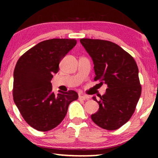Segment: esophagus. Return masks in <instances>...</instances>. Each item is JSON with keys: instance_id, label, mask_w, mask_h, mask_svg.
<instances>
[{"instance_id": "34e87169", "label": "esophagus", "mask_w": 158, "mask_h": 158, "mask_svg": "<svg viewBox=\"0 0 158 158\" xmlns=\"http://www.w3.org/2000/svg\"><path fill=\"white\" fill-rule=\"evenodd\" d=\"M88 98H89V97L85 96V95H80L79 96V99H81V100H87Z\"/></svg>"}]
</instances>
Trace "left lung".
Listing matches in <instances>:
<instances>
[{"label": "left lung", "instance_id": "obj_1", "mask_svg": "<svg viewBox=\"0 0 158 158\" xmlns=\"http://www.w3.org/2000/svg\"><path fill=\"white\" fill-rule=\"evenodd\" d=\"M80 42L94 62V80L108 86L99 101L93 97L99 104L98 111L91 115L93 122L104 129L115 130L129 120L141 95L137 63L115 43L90 39Z\"/></svg>", "mask_w": 158, "mask_h": 158}]
</instances>
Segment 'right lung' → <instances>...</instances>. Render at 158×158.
<instances>
[{"mask_svg": "<svg viewBox=\"0 0 158 158\" xmlns=\"http://www.w3.org/2000/svg\"><path fill=\"white\" fill-rule=\"evenodd\" d=\"M76 40L52 39L38 43L19 58L14 72V101L24 120L34 129L47 131L59 125L68 106L77 100L74 90L55 94L51 81L62 58Z\"/></svg>", "mask_w": 158, "mask_h": 158, "instance_id": "right-lung-1", "label": "right lung"}]
</instances>
